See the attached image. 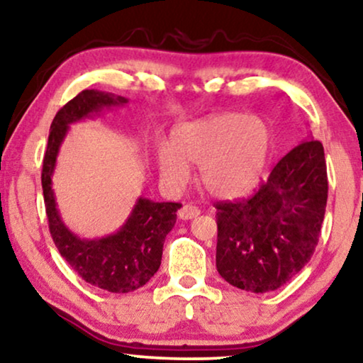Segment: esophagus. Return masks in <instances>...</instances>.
Here are the masks:
<instances>
[{
    "label": "esophagus",
    "instance_id": "34e87169",
    "mask_svg": "<svg viewBox=\"0 0 363 363\" xmlns=\"http://www.w3.org/2000/svg\"><path fill=\"white\" fill-rule=\"evenodd\" d=\"M198 215H200V210L193 205H183L180 210H178L180 220H193V218H196Z\"/></svg>",
    "mask_w": 363,
    "mask_h": 363
}]
</instances>
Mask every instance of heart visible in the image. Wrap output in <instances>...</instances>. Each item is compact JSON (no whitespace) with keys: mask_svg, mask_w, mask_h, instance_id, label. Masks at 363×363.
I'll use <instances>...</instances> for the list:
<instances>
[{"mask_svg":"<svg viewBox=\"0 0 363 363\" xmlns=\"http://www.w3.org/2000/svg\"><path fill=\"white\" fill-rule=\"evenodd\" d=\"M271 153V130L262 118L223 113L178 127L172 145L157 152L158 172L173 188L190 180L200 167V183L211 196L230 200L256 186Z\"/></svg>","mask_w":363,"mask_h":363,"instance_id":"1","label":"heart"}]
</instances>
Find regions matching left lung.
<instances>
[{"mask_svg": "<svg viewBox=\"0 0 363 363\" xmlns=\"http://www.w3.org/2000/svg\"><path fill=\"white\" fill-rule=\"evenodd\" d=\"M324 147L307 135L247 200L216 203V269L238 289L269 292L314 255L327 205Z\"/></svg>", "mask_w": 363, "mask_h": 363, "instance_id": "1", "label": "left lung"}]
</instances>
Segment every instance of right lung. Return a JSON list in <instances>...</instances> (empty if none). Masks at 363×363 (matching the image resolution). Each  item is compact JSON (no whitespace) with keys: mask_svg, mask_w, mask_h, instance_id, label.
Wrapping results in <instances>:
<instances>
[{"mask_svg":"<svg viewBox=\"0 0 363 363\" xmlns=\"http://www.w3.org/2000/svg\"><path fill=\"white\" fill-rule=\"evenodd\" d=\"M127 102L125 97L96 89L82 91L69 101L51 123L41 177L49 231L61 256L89 284L116 294H125L145 286L158 271L163 242L175 226L177 211L182 205L157 203L138 196L130 215L116 233L87 240L64 225L52 190V175L71 123L101 116L102 111L125 106Z\"/></svg>","mask_w":363,"mask_h":363,"instance_id":"right-lung-1","label":"right lung"}]
</instances>
